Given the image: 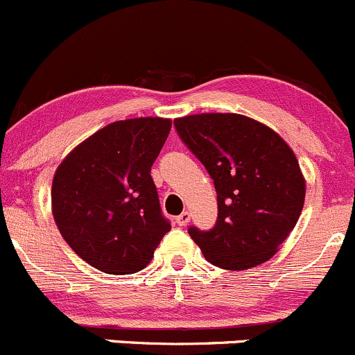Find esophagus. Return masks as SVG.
Wrapping results in <instances>:
<instances>
[{
	"label": "esophagus",
	"mask_w": 355,
	"mask_h": 355,
	"mask_svg": "<svg viewBox=\"0 0 355 355\" xmlns=\"http://www.w3.org/2000/svg\"><path fill=\"white\" fill-rule=\"evenodd\" d=\"M189 218H191V215H189L188 211H182L181 215H179L176 218V223L179 225V227H184V225H188Z\"/></svg>",
	"instance_id": "obj_1"
}]
</instances>
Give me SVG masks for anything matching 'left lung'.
I'll return each mask as SVG.
<instances>
[{
    "label": "left lung",
    "instance_id": "obj_1",
    "mask_svg": "<svg viewBox=\"0 0 355 355\" xmlns=\"http://www.w3.org/2000/svg\"><path fill=\"white\" fill-rule=\"evenodd\" d=\"M174 127L215 184V227L188 228L205 259L228 270L269 261L304 203V179L291 148L269 127L235 113L176 118Z\"/></svg>",
    "mask_w": 355,
    "mask_h": 355
}]
</instances>
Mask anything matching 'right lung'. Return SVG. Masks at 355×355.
<instances>
[{
  "label": "right lung",
  "mask_w": 355,
  "mask_h": 355,
  "mask_svg": "<svg viewBox=\"0 0 355 355\" xmlns=\"http://www.w3.org/2000/svg\"><path fill=\"white\" fill-rule=\"evenodd\" d=\"M171 120L132 118L106 125L57 167L52 213L64 240L106 274H133L171 230L150 167Z\"/></svg>",
  "instance_id": "obj_1"
}]
</instances>
